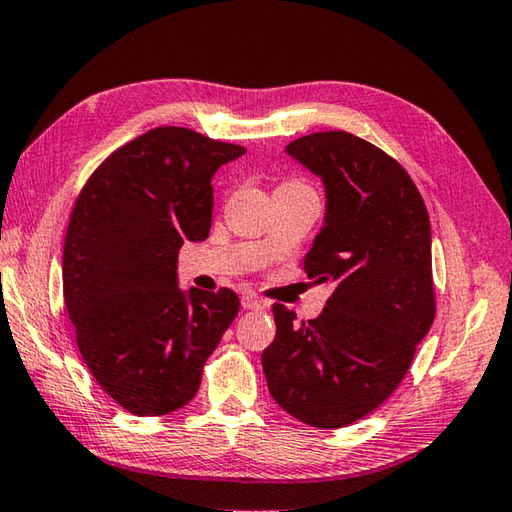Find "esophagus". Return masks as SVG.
I'll return each mask as SVG.
<instances>
[{"mask_svg": "<svg viewBox=\"0 0 512 512\" xmlns=\"http://www.w3.org/2000/svg\"><path fill=\"white\" fill-rule=\"evenodd\" d=\"M241 306H244L246 311H259V309H264V302L253 293H244L241 295Z\"/></svg>", "mask_w": 512, "mask_h": 512, "instance_id": "esophagus-1", "label": "esophagus"}]
</instances>
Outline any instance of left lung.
<instances>
[{"label":"left lung","instance_id":"1","mask_svg":"<svg viewBox=\"0 0 512 512\" xmlns=\"http://www.w3.org/2000/svg\"><path fill=\"white\" fill-rule=\"evenodd\" d=\"M286 154L322 179L324 226L304 271L336 288L309 322L273 304L262 367L282 410L333 430L387 401L432 327L430 217L410 174L349 132L302 136Z\"/></svg>","mask_w":512,"mask_h":512}]
</instances>
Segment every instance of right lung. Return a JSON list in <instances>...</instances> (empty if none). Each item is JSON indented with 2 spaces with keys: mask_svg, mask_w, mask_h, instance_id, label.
<instances>
[{
  "mask_svg": "<svg viewBox=\"0 0 512 512\" xmlns=\"http://www.w3.org/2000/svg\"><path fill=\"white\" fill-rule=\"evenodd\" d=\"M246 150L185 127H156L91 174L62 255L64 304L98 385L136 416L188 405L235 320L230 288L183 291L176 259L212 224V176Z\"/></svg>",
  "mask_w": 512,
  "mask_h": 512,
  "instance_id": "1",
  "label": "right lung"
}]
</instances>
